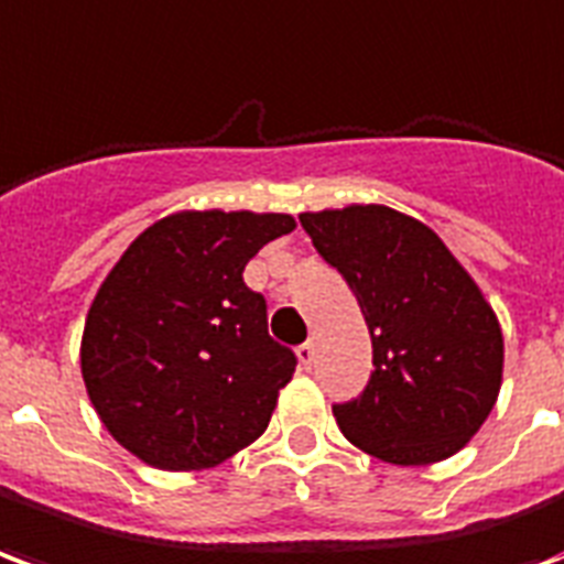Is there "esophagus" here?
I'll use <instances>...</instances> for the list:
<instances>
[{"instance_id":"obj_1","label":"esophagus","mask_w":564,"mask_h":564,"mask_svg":"<svg viewBox=\"0 0 564 564\" xmlns=\"http://www.w3.org/2000/svg\"><path fill=\"white\" fill-rule=\"evenodd\" d=\"M297 360H300V369H306V372H310L312 364H315V345H312V343L300 345Z\"/></svg>"}]
</instances>
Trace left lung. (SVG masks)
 <instances>
[{
    "label": "left lung",
    "mask_w": 564,
    "mask_h": 564,
    "mask_svg": "<svg viewBox=\"0 0 564 564\" xmlns=\"http://www.w3.org/2000/svg\"><path fill=\"white\" fill-rule=\"evenodd\" d=\"M324 261L355 291L372 376L333 405L343 435L393 466H430L471 442L499 400L505 339L478 282L442 237L384 204L300 213Z\"/></svg>",
    "instance_id": "obj_1"
}]
</instances>
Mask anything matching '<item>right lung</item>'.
Here are the masks:
<instances>
[{
  "mask_svg": "<svg viewBox=\"0 0 564 564\" xmlns=\"http://www.w3.org/2000/svg\"><path fill=\"white\" fill-rule=\"evenodd\" d=\"M288 213L180 209L122 252L86 312L80 372L119 445L164 471L225 463L264 433L297 357L242 282Z\"/></svg>",
  "mask_w": 564,
  "mask_h": 564,
  "instance_id": "right-lung-1",
  "label": "right lung"
}]
</instances>
